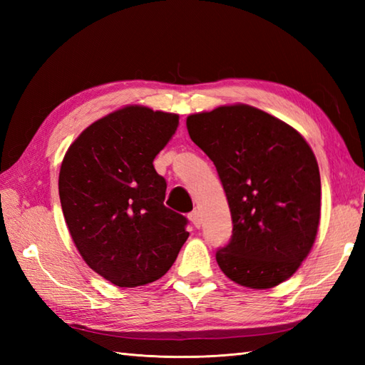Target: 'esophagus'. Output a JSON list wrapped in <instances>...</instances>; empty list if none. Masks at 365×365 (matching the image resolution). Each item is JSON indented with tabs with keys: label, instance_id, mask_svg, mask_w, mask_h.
<instances>
[{
	"label": "esophagus",
	"instance_id": "1",
	"mask_svg": "<svg viewBox=\"0 0 365 365\" xmlns=\"http://www.w3.org/2000/svg\"><path fill=\"white\" fill-rule=\"evenodd\" d=\"M190 221L195 224V227H200V222H202V220H200V213L197 210L190 213Z\"/></svg>",
	"mask_w": 365,
	"mask_h": 365
}]
</instances>
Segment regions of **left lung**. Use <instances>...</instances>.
<instances>
[{
	"instance_id": "obj_1",
	"label": "left lung",
	"mask_w": 365,
	"mask_h": 365,
	"mask_svg": "<svg viewBox=\"0 0 365 365\" xmlns=\"http://www.w3.org/2000/svg\"><path fill=\"white\" fill-rule=\"evenodd\" d=\"M187 128L218 170L232 215L216 262L232 281L271 289L311 252L320 224L315 155L293 127L250 105L191 114Z\"/></svg>"
}]
</instances>
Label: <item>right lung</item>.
Instances as JSON below:
<instances>
[{
    "instance_id": "obj_1",
    "label": "right lung",
    "mask_w": 365,
    "mask_h": 365,
    "mask_svg": "<svg viewBox=\"0 0 365 365\" xmlns=\"http://www.w3.org/2000/svg\"><path fill=\"white\" fill-rule=\"evenodd\" d=\"M178 115L130 105L96 120L68 147L59 199L83 260L118 287L157 281L187 242L188 220L165 207L153 160Z\"/></svg>"
}]
</instances>
